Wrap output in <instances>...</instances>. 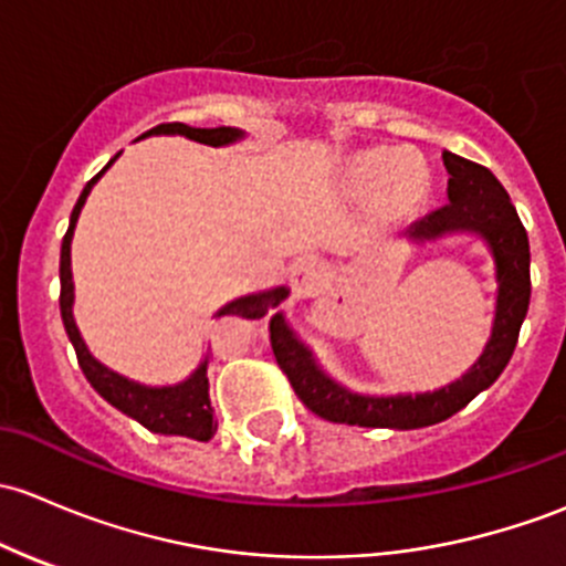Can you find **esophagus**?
I'll list each match as a JSON object with an SVG mask.
<instances>
[{"label":"esophagus","instance_id":"obj_1","mask_svg":"<svg viewBox=\"0 0 566 566\" xmlns=\"http://www.w3.org/2000/svg\"><path fill=\"white\" fill-rule=\"evenodd\" d=\"M324 275L326 270L316 255H300L291 264V285H294L300 296H311L313 291H318V285L324 283Z\"/></svg>","mask_w":566,"mask_h":566}]
</instances>
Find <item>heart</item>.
Wrapping results in <instances>:
<instances>
[{"label":"heart","instance_id":"b5f03b06","mask_svg":"<svg viewBox=\"0 0 566 566\" xmlns=\"http://www.w3.org/2000/svg\"><path fill=\"white\" fill-rule=\"evenodd\" d=\"M359 188L381 193L387 203H411L424 193V171L409 155H370L354 171Z\"/></svg>","mask_w":566,"mask_h":566}]
</instances>
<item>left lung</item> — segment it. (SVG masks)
Here are the masks:
<instances>
[{"label":"left lung","mask_w":566,"mask_h":566,"mask_svg":"<svg viewBox=\"0 0 566 566\" xmlns=\"http://www.w3.org/2000/svg\"><path fill=\"white\" fill-rule=\"evenodd\" d=\"M447 201L436 212L411 223L406 240L413 244L444 240L452 234H474L491 250L496 266V313H493L491 337L480 359L463 376L433 392H398L365 395L343 387L340 381L318 365L307 343L296 337L285 318L270 322V343L281 370L289 376L296 398L318 417L329 422L359 424V428L413 430L444 422L447 417L469 406L482 389L501 376L515 352L517 332L526 318L532 300V275H528V237L512 207L510 196L485 166L465 157L444 153Z\"/></svg>","instance_id":"left-lung-1"}]
</instances>
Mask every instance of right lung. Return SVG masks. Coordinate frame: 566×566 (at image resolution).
I'll list each match as a JSON object with an SVG mask.
<instances>
[{"instance_id":"add662e5","label":"right lung","mask_w":566,"mask_h":566,"mask_svg":"<svg viewBox=\"0 0 566 566\" xmlns=\"http://www.w3.org/2000/svg\"><path fill=\"white\" fill-rule=\"evenodd\" d=\"M147 136H185L190 142L207 144V147H229V144L242 142L244 133L240 127H190L182 125V122H168V125H157L153 130L144 133L142 138ZM119 155H114L108 160V166L97 174L95 179H90L84 188V193L75 201L73 214H70L67 234L62 240V255H60V311H62V324H65V332L75 348V357H78L81 370H84L86 381L95 387V392L101 395L103 400H108L114 409H119L127 417H133L136 422H142L144 428L153 430V433L163 436H185V439L196 441H209L218 430V422H214L212 403H209V378H207V365L209 357H203V363L190 373L185 381L179 384H166V387H149V384L133 381V378L122 376V373L106 368L101 359L92 357V352L86 348L84 337H81L78 326H75L73 318V270H70V242H73L75 223H78V214L84 209L86 196L92 193L97 179L114 166V160ZM289 296V289L285 285H277V289L259 291V294H244L237 296L234 302L220 307L214 316H242V318H261L277 307ZM283 313H275V318H281Z\"/></svg>"}]
</instances>
